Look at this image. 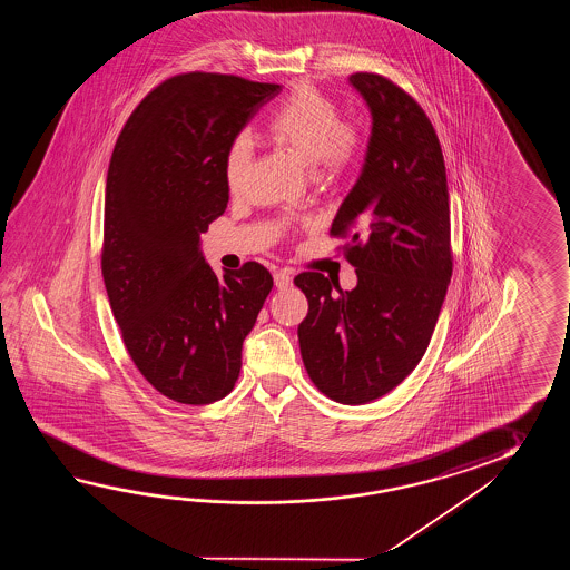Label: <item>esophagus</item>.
I'll return each mask as SVG.
<instances>
[{"mask_svg": "<svg viewBox=\"0 0 570 570\" xmlns=\"http://www.w3.org/2000/svg\"><path fill=\"white\" fill-rule=\"evenodd\" d=\"M291 281H293V277H291L289 271H277V273H275V285H277V289H287L291 285Z\"/></svg>", "mask_w": 570, "mask_h": 570, "instance_id": "obj_1", "label": "esophagus"}]
</instances>
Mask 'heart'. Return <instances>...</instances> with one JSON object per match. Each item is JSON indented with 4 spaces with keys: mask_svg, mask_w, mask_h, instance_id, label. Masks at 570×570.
Listing matches in <instances>:
<instances>
[{
    "mask_svg": "<svg viewBox=\"0 0 570 570\" xmlns=\"http://www.w3.org/2000/svg\"><path fill=\"white\" fill-rule=\"evenodd\" d=\"M268 140L285 148L317 179H332L358 157V136L342 126L338 108L312 86L291 91L267 124ZM253 165V142L246 134L232 140L224 155V179L232 194H240Z\"/></svg>",
    "mask_w": 570,
    "mask_h": 570,
    "instance_id": "obj_1",
    "label": "heart"
}]
</instances>
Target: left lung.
<instances>
[{"mask_svg": "<svg viewBox=\"0 0 570 570\" xmlns=\"http://www.w3.org/2000/svg\"><path fill=\"white\" fill-rule=\"evenodd\" d=\"M348 83L368 108L371 136L332 234L348 238L358 283L342 291L322 273H302L295 285L309 303L297 327L307 375L330 400L361 405L397 387L422 361L452 255L446 167L432 121L381 75L354 73Z\"/></svg>", "mask_w": 570, "mask_h": 570, "instance_id": "obj_1", "label": "left lung"}]
</instances>
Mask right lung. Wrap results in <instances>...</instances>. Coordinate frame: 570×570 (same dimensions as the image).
<instances>
[{
    "label": "right lung",
    "mask_w": 570,
    "mask_h": 570,
    "mask_svg": "<svg viewBox=\"0 0 570 570\" xmlns=\"http://www.w3.org/2000/svg\"><path fill=\"white\" fill-rule=\"evenodd\" d=\"M279 91L234 75L173 77L134 109L109 160L101 273L111 314L138 371L177 403L230 393L273 289L258 263L218 277L202 234L228 206L226 148Z\"/></svg>",
    "instance_id": "obj_1"
}]
</instances>
